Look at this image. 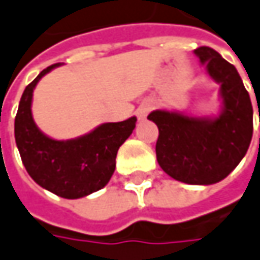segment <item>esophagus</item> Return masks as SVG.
Returning a JSON list of instances; mask_svg holds the SVG:
<instances>
[{"label": "esophagus", "mask_w": 260, "mask_h": 260, "mask_svg": "<svg viewBox=\"0 0 260 260\" xmlns=\"http://www.w3.org/2000/svg\"><path fill=\"white\" fill-rule=\"evenodd\" d=\"M152 108H154L152 102H150V100L142 102L141 105H140V108L137 109V116H138V119H145V116L151 112Z\"/></svg>", "instance_id": "1"}]
</instances>
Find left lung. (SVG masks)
<instances>
[{"label": "left lung", "mask_w": 260, "mask_h": 260, "mask_svg": "<svg viewBox=\"0 0 260 260\" xmlns=\"http://www.w3.org/2000/svg\"><path fill=\"white\" fill-rule=\"evenodd\" d=\"M212 80L220 83L222 112L218 118H190L154 110L148 119L158 126L155 154L160 167L189 185H212L242 161L253 135V108L242 78L220 53L208 46L195 49Z\"/></svg>", "instance_id": "8db88e82"}]
</instances>
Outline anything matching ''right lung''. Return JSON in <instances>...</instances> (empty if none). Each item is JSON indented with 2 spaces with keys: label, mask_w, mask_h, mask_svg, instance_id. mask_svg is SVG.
Returning <instances> with one entry per match:
<instances>
[{
  "label": "right lung",
  "mask_w": 260,
  "mask_h": 260,
  "mask_svg": "<svg viewBox=\"0 0 260 260\" xmlns=\"http://www.w3.org/2000/svg\"><path fill=\"white\" fill-rule=\"evenodd\" d=\"M53 63L26 87L20 99L14 137L21 161L30 177L49 192L67 199H77L105 187L116 167L119 147L135 128L137 118L103 123L84 137L56 141L42 134L31 118L33 90Z\"/></svg>",
  "instance_id": "add662e5"
}]
</instances>
